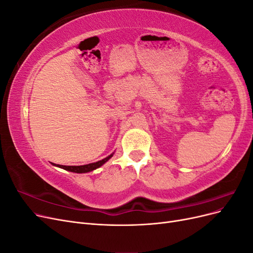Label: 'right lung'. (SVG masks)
I'll return each instance as SVG.
<instances>
[{
  "label": "right lung",
  "mask_w": 253,
  "mask_h": 253,
  "mask_svg": "<svg viewBox=\"0 0 253 253\" xmlns=\"http://www.w3.org/2000/svg\"><path fill=\"white\" fill-rule=\"evenodd\" d=\"M112 156H113V154H111L110 156H108V157L102 159V160H99V162H97V163L84 165V166H61V165H58L57 167L62 168V169H64L66 171H71V172H75V173H87V172H90V171L97 169V168H99V167H101L103 164H105L106 162H108V160Z\"/></svg>",
  "instance_id": "1"
}]
</instances>
